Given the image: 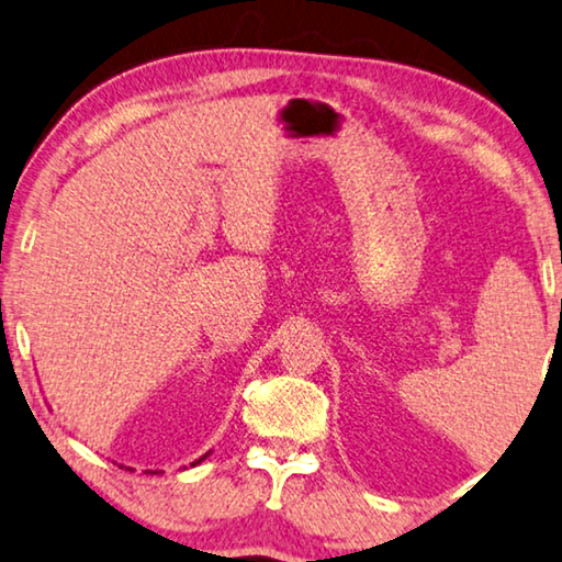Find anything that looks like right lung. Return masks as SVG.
<instances>
[{"label": "right lung", "instance_id": "1", "mask_svg": "<svg viewBox=\"0 0 562 562\" xmlns=\"http://www.w3.org/2000/svg\"><path fill=\"white\" fill-rule=\"evenodd\" d=\"M209 454H211V452H205L203 457H198V460H195V462H191V468H195V464H201V462H203V460H205V457H209ZM127 470H131V468H127ZM145 472H150V474H160L158 470H145Z\"/></svg>", "mask_w": 562, "mask_h": 562}]
</instances>
